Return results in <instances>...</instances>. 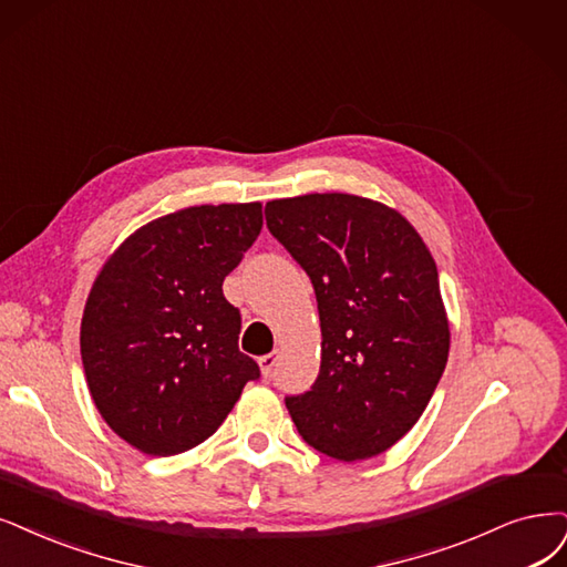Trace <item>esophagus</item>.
Masks as SVG:
<instances>
[{"label":"esophagus","instance_id":"1","mask_svg":"<svg viewBox=\"0 0 567 567\" xmlns=\"http://www.w3.org/2000/svg\"><path fill=\"white\" fill-rule=\"evenodd\" d=\"M278 362V352H268L264 354V358H259V369L264 375H270L272 373V367H276Z\"/></svg>","mask_w":567,"mask_h":567}]
</instances>
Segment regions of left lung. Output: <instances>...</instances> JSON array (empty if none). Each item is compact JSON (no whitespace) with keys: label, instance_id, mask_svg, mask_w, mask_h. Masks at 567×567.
Instances as JSON below:
<instances>
[{"label":"left lung","instance_id":"8db88e82","mask_svg":"<svg viewBox=\"0 0 567 567\" xmlns=\"http://www.w3.org/2000/svg\"><path fill=\"white\" fill-rule=\"evenodd\" d=\"M266 224L316 289L318 381L287 396L303 442L354 463L417 423L449 360L451 331L427 245L396 209L352 194L266 203Z\"/></svg>","mask_w":567,"mask_h":567}]
</instances>
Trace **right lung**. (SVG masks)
<instances>
[{"mask_svg": "<svg viewBox=\"0 0 567 567\" xmlns=\"http://www.w3.org/2000/svg\"><path fill=\"white\" fill-rule=\"evenodd\" d=\"M261 224V203L177 209L137 228L97 272L81 362L104 423L133 449L165 457L203 444L259 379L221 285Z\"/></svg>", "mask_w": 567, "mask_h": 567, "instance_id": "obj_1", "label": "right lung"}]
</instances>
